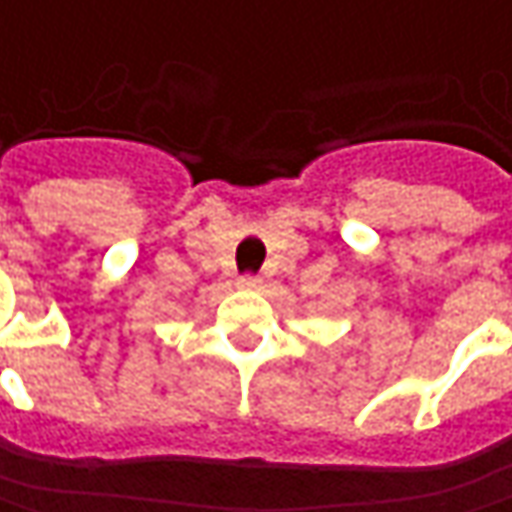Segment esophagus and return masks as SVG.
<instances>
[{
	"label": "esophagus",
	"instance_id": "esophagus-1",
	"mask_svg": "<svg viewBox=\"0 0 512 512\" xmlns=\"http://www.w3.org/2000/svg\"><path fill=\"white\" fill-rule=\"evenodd\" d=\"M238 286H240V289H246V291H257L260 286H263V280H260V277H240Z\"/></svg>",
	"mask_w": 512,
	"mask_h": 512
}]
</instances>
